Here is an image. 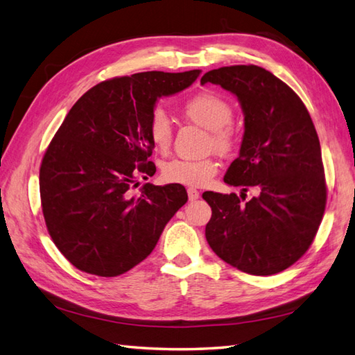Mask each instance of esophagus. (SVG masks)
Instances as JSON below:
<instances>
[{
	"label": "esophagus",
	"mask_w": 355,
	"mask_h": 355,
	"mask_svg": "<svg viewBox=\"0 0 355 355\" xmlns=\"http://www.w3.org/2000/svg\"><path fill=\"white\" fill-rule=\"evenodd\" d=\"M187 193H188V199H190V202H194V200H198L199 199V191L196 190V188H188L187 190Z\"/></svg>",
	"instance_id": "esophagus-1"
}]
</instances>
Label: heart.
<instances>
[{
    "label": "heart",
    "mask_w": 355,
    "mask_h": 355,
    "mask_svg": "<svg viewBox=\"0 0 355 355\" xmlns=\"http://www.w3.org/2000/svg\"><path fill=\"white\" fill-rule=\"evenodd\" d=\"M184 115L193 123L209 130L208 148L226 155L235 147V132L232 128L234 111L226 100L217 94L202 91L187 98L182 103ZM147 135L155 148L165 152L173 139V124L168 114L162 107H155L147 120ZM218 165L214 157L185 159L175 157L162 164L161 176L164 182L190 187H202L216 176Z\"/></svg>",
    "instance_id": "1"
}]
</instances>
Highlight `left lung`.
Masks as SVG:
<instances>
[{"label": "left lung", "mask_w": 355, "mask_h": 355, "mask_svg": "<svg viewBox=\"0 0 355 355\" xmlns=\"http://www.w3.org/2000/svg\"><path fill=\"white\" fill-rule=\"evenodd\" d=\"M216 83L240 100L244 135L225 182L243 193H203L212 216L205 237L214 254L249 275H273L301 258L316 237L327 205L318 132L297 94L257 65L211 69ZM256 196L245 200V191Z\"/></svg>", "instance_id": "left-lung-1"}]
</instances>
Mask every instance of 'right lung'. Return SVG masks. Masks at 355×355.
<instances>
[{
	"mask_svg": "<svg viewBox=\"0 0 355 355\" xmlns=\"http://www.w3.org/2000/svg\"><path fill=\"white\" fill-rule=\"evenodd\" d=\"M200 69L114 77L76 101L46 148L39 191L46 230L76 269L112 278L155 249L187 203L185 187L144 184L153 176L147 120L156 100L188 88Z\"/></svg>",
	"mask_w": 355,
	"mask_h": 355,
	"instance_id": "add662e5",
	"label": "right lung"
}]
</instances>
